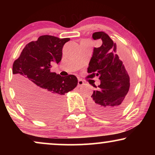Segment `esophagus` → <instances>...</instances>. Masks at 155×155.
I'll use <instances>...</instances> for the list:
<instances>
[{"label": "esophagus", "instance_id": "obj_1", "mask_svg": "<svg viewBox=\"0 0 155 155\" xmlns=\"http://www.w3.org/2000/svg\"><path fill=\"white\" fill-rule=\"evenodd\" d=\"M84 83V82H83V80H78V87H81V86H82L83 85Z\"/></svg>", "mask_w": 155, "mask_h": 155}]
</instances>
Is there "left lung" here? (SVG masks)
<instances>
[{"instance_id": "1", "label": "left lung", "mask_w": 155, "mask_h": 155, "mask_svg": "<svg viewBox=\"0 0 155 155\" xmlns=\"http://www.w3.org/2000/svg\"><path fill=\"white\" fill-rule=\"evenodd\" d=\"M94 40L101 39L100 47L94 48L89 63L87 78L99 76L101 84L93 92L89 106L93 113L99 116L111 117L123 110L128 101L130 93V80L123 62L116 54V44L103 31L92 35Z\"/></svg>"}]
</instances>
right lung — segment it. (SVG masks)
Wrapping results in <instances>:
<instances>
[{"label":"right lung","mask_w":155,"mask_h":155,"mask_svg":"<svg viewBox=\"0 0 155 155\" xmlns=\"http://www.w3.org/2000/svg\"><path fill=\"white\" fill-rule=\"evenodd\" d=\"M68 41L69 38L40 36L27 44L14 61L12 73L18 99L36 118L50 119L58 116L63 96L77 86L75 75L63 77L50 71L53 63L61 61L63 47Z\"/></svg>","instance_id":"obj_1"}]
</instances>
